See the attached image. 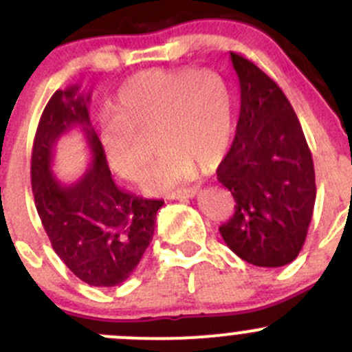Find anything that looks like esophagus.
<instances>
[{
    "mask_svg": "<svg viewBox=\"0 0 352 352\" xmlns=\"http://www.w3.org/2000/svg\"><path fill=\"white\" fill-rule=\"evenodd\" d=\"M198 195V188H184V190L175 191V193L169 195V198L173 200H186V198H195Z\"/></svg>",
    "mask_w": 352,
    "mask_h": 352,
    "instance_id": "obj_1",
    "label": "esophagus"
}]
</instances>
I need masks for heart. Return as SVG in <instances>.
<instances>
[{
	"mask_svg": "<svg viewBox=\"0 0 352 352\" xmlns=\"http://www.w3.org/2000/svg\"><path fill=\"white\" fill-rule=\"evenodd\" d=\"M234 100L226 79L210 69H147L118 89L111 117L100 130V154L115 176L139 181L154 133L161 147L144 190L168 193L197 176L200 164L217 168L232 146Z\"/></svg>",
	"mask_w": 352,
	"mask_h": 352,
	"instance_id": "b5f03b06",
	"label": "heart"
}]
</instances>
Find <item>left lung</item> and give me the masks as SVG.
I'll list each match as a JSON object with an SVG mask.
<instances>
[{"label":"left lung","instance_id":"left-lung-1","mask_svg":"<svg viewBox=\"0 0 352 352\" xmlns=\"http://www.w3.org/2000/svg\"><path fill=\"white\" fill-rule=\"evenodd\" d=\"M230 60L241 86V113L217 179L237 205L220 234L249 264L280 267L305 242L317 193L314 161L280 86L245 57L230 52Z\"/></svg>","mask_w":352,"mask_h":352}]
</instances>
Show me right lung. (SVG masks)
Instances as JSON below:
<instances>
[{"label": "right lung", "mask_w": 352, "mask_h": 352, "mask_svg": "<svg viewBox=\"0 0 352 352\" xmlns=\"http://www.w3.org/2000/svg\"><path fill=\"white\" fill-rule=\"evenodd\" d=\"M89 98L76 85L49 100L32 151V190L50 244L69 270L91 286H117L149 248L164 201L144 200L115 184L89 122ZM74 128L85 135L90 168L76 182L64 184L53 175V147Z\"/></svg>", "instance_id": "1"}]
</instances>
